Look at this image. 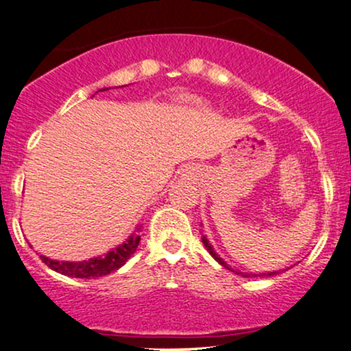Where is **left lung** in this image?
Masks as SVG:
<instances>
[{
  "instance_id": "obj_1",
  "label": "left lung",
  "mask_w": 351,
  "mask_h": 351,
  "mask_svg": "<svg viewBox=\"0 0 351 351\" xmlns=\"http://www.w3.org/2000/svg\"><path fill=\"white\" fill-rule=\"evenodd\" d=\"M202 240H203L204 247H206V248H208V252H209V253H211V256H213V258H215V259H216V261H217V263H219V265H222V266H224V267H227V269H230V267H229V266H227V265H226V263H224V261H222V259H221L219 256H217V254L215 253V250H213V247H211V245H209V242H208V240H206V237H204V235H203V237H202ZM234 272H237V271H234ZM239 274H240V272H239ZM272 274H276V272H271V274H269V276H272ZM243 276H247V277H248V274H243ZM253 276H254V274H253ZM256 276H258V274H256Z\"/></svg>"
}]
</instances>
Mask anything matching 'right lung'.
I'll use <instances>...</instances> for the list:
<instances>
[{"mask_svg": "<svg viewBox=\"0 0 351 351\" xmlns=\"http://www.w3.org/2000/svg\"><path fill=\"white\" fill-rule=\"evenodd\" d=\"M104 90V88H103ZM99 90V92H103ZM140 243V235L138 229L135 234L129 237L125 243L119 245V247L111 250V252L104 254V256L92 258L88 261H79V263H71V261H54V259H48L47 256H40L42 261L48 267H51L53 271L59 272V274H64L69 277H80V279H95V277H103L111 274L119 269L121 266L125 265L127 259L130 258V254L138 247Z\"/></svg>", "mask_w": 351, "mask_h": 351, "instance_id": "add662e5", "label": "right lung"}]
</instances>
